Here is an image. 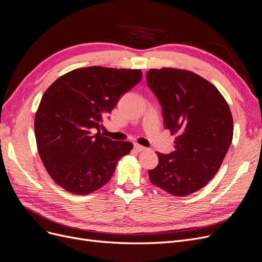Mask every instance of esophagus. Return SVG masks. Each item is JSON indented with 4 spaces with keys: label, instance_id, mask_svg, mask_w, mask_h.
Masks as SVG:
<instances>
[{
    "label": "esophagus",
    "instance_id": "1",
    "mask_svg": "<svg viewBox=\"0 0 262 262\" xmlns=\"http://www.w3.org/2000/svg\"><path fill=\"white\" fill-rule=\"evenodd\" d=\"M134 149H135L136 151H137V152H142V151L145 150V147L142 146V145H140V144H138V143H135V144H134Z\"/></svg>",
    "mask_w": 262,
    "mask_h": 262
}]
</instances>
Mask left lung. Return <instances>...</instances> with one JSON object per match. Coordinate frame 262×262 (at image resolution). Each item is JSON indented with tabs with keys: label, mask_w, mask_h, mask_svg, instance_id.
I'll list each match as a JSON object with an SVG mask.
<instances>
[{
	"label": "left lung",
	"mask_w": 262,
	"mask_h": 262,
	"mask_svg": "<svg viewBox=\"0 0 262 262\" xmlns=\"http://www.w3.org/2000/svg\"><path fill=\"white\" fill-rule=\"evenodd\" d=\"M146 83L162 106L165 128L178 136L173 152H156L150 181L173 196H188L219 171L232 141L231 111L220 91L195 73L150 70Z\"/></svg>",
	"instance_id": "left-lung-1"
}]
</instances>
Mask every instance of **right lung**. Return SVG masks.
I'll list each match as a JSON object with an SVG mask.
<instances>
[{"mask_svg":"<svg viewBox=\"0 0 262 262\" xmlns=\"http://www.w3.org/2000/svg\"><path fill=\"white\" fill-rule=\"evenodd\" d=\"M141 79L140 70L91 66L63 75L47 89L34 129L42 164L56 184L88 195L108 183L133 143L103 137L101 122Z\"/></svg>","mask_w":262,"mask_h":262,"instance_id":"add662e5","label":"right lung"}]
</instances>
